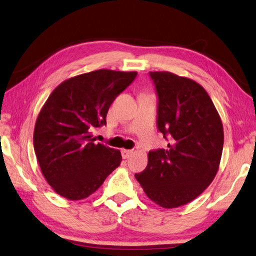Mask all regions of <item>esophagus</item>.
Instances as JSON below:
<instances>
[{
    "label": "esophagus",
    "instance_id": "esophagus-1",
    "mask_svg": "<svg viewBox=\"0 0 256 256\" xmlns=\"http://www.w3.org/2000/svg\"><path fill=\"white\" fill-rule=\"evenodd\" d=\"M132 154V150H127V149L122 150V156L124 158H128Z\"/></svg>",
    "mask_w": 256,
    "mask_h": 256
}]
</instances>
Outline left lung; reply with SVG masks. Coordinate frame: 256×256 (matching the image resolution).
Segmentation results:
<instances>
[{"mask_svg": "<svg viewBox=\"0 0 256 256\" xmlns=\"http://www.w3.org/2000/svg\"><path fill=\"white\" fill-rule=\"evenodd\" d=\"M149 76L158 98L156 127L168 144L150 151L148 166L134 176L152 202L175 208L195 200L214 178L222 122L202 85L166 71Z\"/></svg>", "mask_w": 256, "mask_h": 256, "instance_id": "1", "label": "left lung"}]
</instances>
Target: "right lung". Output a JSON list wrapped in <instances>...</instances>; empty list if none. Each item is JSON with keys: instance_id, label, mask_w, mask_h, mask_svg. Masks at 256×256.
<instances>
[{"instance_id": "right-lung-1", "label": "right lung", "mask_w": 256, "mask_h": 256, "mask_svg": "<svg viewBox=\"0 0 256 256\" xmlns=\"http://www.w3.org/2000/svg\"><path fill=\"white\" fill-rule=\"evenodd\" d=\"M137 72L100 69L62 82L40 110L34 149L48 184L70 200L88 197L122 162L118 150L94 142L110 104Z\"/></svg>"}]
</instances>
